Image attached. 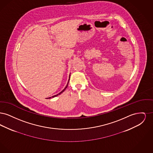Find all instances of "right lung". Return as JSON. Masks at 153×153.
I'll return each mask as SVG.
<instances>
[{
    "label": "right lung",
    "mask_w": 153,
    "mask_h": 153,
    "mask_svg": "<svg viewBox=\"0 0 153 153\" xmlns=\"http://www.w3.org/2000/svg\"><path fill=\"white\" fill-rule=\"evenodd\" d=\"M69 81H68V84H67V85H66V86L65 88H64V89H63V90H62V91L61 92H59V93L58 94H57V95H54V96H52V97H49V98H48V99H51V97H55V96H58V95H60L61 93H62V92H64V91L65 90L66 88L68 87V83H69Z\"/></svg>",
    "instance_id": "1"
}]
</instances>
